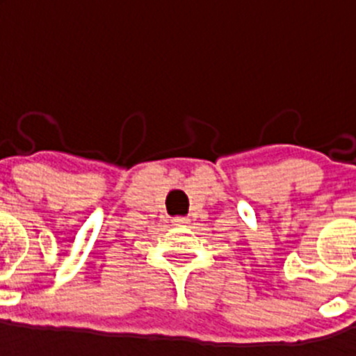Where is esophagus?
I'll return each instance as SVG.
<instances>
[{
    "label": "esophagus",
    "instance_id": "esophagus-1",
    "mask_svg": "<svg viewBox=\"0 0 356 356\" xmlns=\"http://www.w3.org/2000/svg\"><path fill=\"white\" fill-rule=\"evenodd\" d=\"M172 222H175V225H178V226H181V225H187L188 219H187V217L178 216V217H175V219H172Z\"/></svg>",
    "mask_w": 356,
    "mask_h": 356
}]
</instances>
